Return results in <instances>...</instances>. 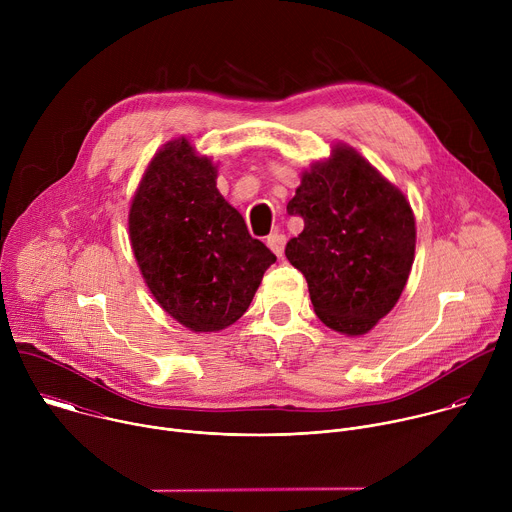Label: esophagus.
Listing matches in <instances>:
<instances>
[{"label": "esophagus", "mask_w": 512, "mask_h": 512, "mask_svg": "<svg viewBox=\"0 0 512 512\" xmlns=\"http://www.w3.org/2000/svg\"><path fill=\"white\" fill-rule=\"evenodd\" d=\"M267 247H269L277 257H281V255H283V249H285V235L279 233V231H273V233L267 237Z\"/></svg>", "instance_id": "1"}]
</instances>
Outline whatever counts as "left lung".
<instances>
[{
	"mask_svg": "<svg viewBox=\"0 0 512 512\" xmlns=\"http://www.w3.org/2000/svg\"><path fill=\"white\" fill-rule=\"evenodd\" d=\"M287 212L304 218L285 257L304 273L316 316L348 336L369 332L397 304L413 265L415 218L405 196L338 145L304 174Z\"/></svg>",
	"mask_w": 512,
	"mask_h": 512,
	"instance_id": "left-lung-1",
	"label": "left lung"
}]
</instances>
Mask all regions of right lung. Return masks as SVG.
Masks as SVG:
<instances>
[{
    "label": "right lung",
    "mask_w": 512,
    "mask_h": 512,
    "mask_svg": "<svg viewBox=\"0 0 512 512\" xmlns=\"http://www.w3.org/2000/svg\"><path fill=\"white\" fill-rule=\"evenodd\" d=\"M216 168L186 139L152 160L129 210L131 247L158 304L194 332L237 322L275 255L216 190Z\"/></svg>",
    "instance_id": "right-lung-1"
}]
</instances>
